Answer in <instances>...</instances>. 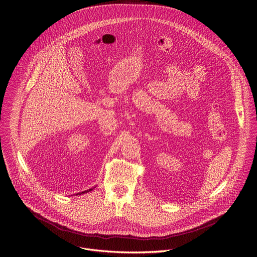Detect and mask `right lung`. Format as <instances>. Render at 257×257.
I'll return each mask as SVG.
<instances>
[{
  "instance_id": "add662e5",
  "label": "right lung",
  "mask_w": 257,
  "mask_h": 257,
  "mask_svg": "<svg viewBox=\"0 0 257 257\" xmlns=\"http://www.w3.org/2000/svg\"><path fill=\"white\" fill-rule=\"evenodd\" d=\"M93 188H95V187H93ZM93 188H90V189H88V190H85V191H82V192H79V193H77L76 195H81V194H84V193H87V192H89V191H91V190H93Z\"/></svg>"
}]
</instances>
